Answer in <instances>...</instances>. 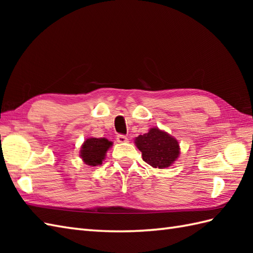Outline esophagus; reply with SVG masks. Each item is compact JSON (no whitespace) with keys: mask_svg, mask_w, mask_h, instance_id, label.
Masks as SVG:
<instances>
[{"mask_svg":"<svg viewBox=\"0 0 253 253\" xmlns=\"http://www.w3.org/2000/svg\"><path fill=\"white\" fill-rule=\"evenodd\" d=\"M116 139H117V142H120V143L128 142V138L125 135H117Z\"/></svg>","mask_w":253,"mask_h":253,"instance_id":"1","label":"esophagus"}]
</instances>
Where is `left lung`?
<instances>
[{"mask_svg": "<svg viewBox=\"0 0 253 253\" xmlns=\"http://www.w3.org/2000/svg\"><path fill=\"white\" fill-rule=\"evenodd\" d=\"M136 146L142 152V160L153 168H168L179 155V144L175 138L159 128L136 138Z\"/></svg>", "mask_w": 253, "mask_h": 253, "instance_id": "1", "label": "left lung"}]
</instances>
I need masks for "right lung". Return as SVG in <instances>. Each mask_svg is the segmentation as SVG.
Segmentation results:
<instances>
[{
    "instance_id": "add662e5",
    "label": "right lung",
    "mask_w": 253,
    "mask_h": 253,
    "mask_svg": "<svg viewBox=\"0 0 253 253\" xmlns=\"http://www.w3.org/2000/svg\"><path fill=\"white\" fill-rule=\"evenodd\" d=\"M112 142L105 138H89L85 140L80 151L84 162L90 166H96L104 160L105 153Z\"/></svg>"
}]
</instances>
